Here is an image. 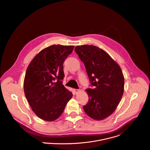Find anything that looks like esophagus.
I'll list each match as a JSON object with an SVG mask.
<instances>
[{"mask_svg":"<svg viewBox=\"0 0 150 150\" xmlns=\"http://www.w3.org/2000/svg\"><path fill=\"white\" fill-rule=\"evenodd\" d=\"M74 91L75 93L76 94H78V92L80 91V90H79V89H74Z\"/></svg>","mask_w":150,"mask_h":150,"instance_id":"34e87169","label":"esophagus"}]
</instances>
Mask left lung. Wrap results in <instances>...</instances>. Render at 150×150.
I'll list each match as a JSON object with an SVG mask.
<instances>
[{
    "label": "left lung",
    "instance_id": "obj_1",
    "mask_svg": "<svg viewBox=\"0 0 150 150\" xmlns=\"http://www.w3.org/2000/svg\"><path fill=\"white\" fill-rule=\"evenodd\" d=\"M76 53L83 62L93 89H87L89 101L83 106L92 119L104 120L111 115L124 91V76L120 65L103 49L93 45L77 46Z\"/></svg>",
    "mask_w": 150,
    "mask_h": 150
}]
</instances>
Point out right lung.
Here are the masks:
<instances>
[{
  "mask_svg": "<svg viewBox=\"0 0 150 150\" xmlns=\"http://www.w3.org/2000/svg\"><path fill=\"white\" fill-rule=\"evenodd\" d=\"M74 48L60 45L49 46L36 55L27 69L24 93L32 111L42 120L59 118L72 97L62 80L63 63Z\"/></svg>",
  "mask_w": 150,
  "mask_h": 150,
  "instance_id": "1",
  "label": "right lung"
}]
</instances>
